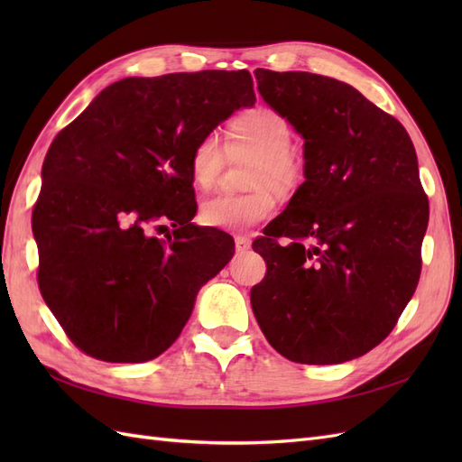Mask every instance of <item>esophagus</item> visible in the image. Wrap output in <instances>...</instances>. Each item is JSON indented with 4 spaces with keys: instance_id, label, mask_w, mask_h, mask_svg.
<instances>
[{
    "instance_id": "obj_1",
    "label": "esophagus",
    "mask_w": 462,
    "mask_h": 462,
    "mask_svg": "<svg viewBox=\"0 0 462 462\" xmlns=\"http://www.w3.org/2000/svg\"><path fill=\"white\" fill-rule=\"evenodd\" d=\"M250 239H246V236H235V246H236V253H246V250L250 248Z\"/></svg>"
}]
</instances>
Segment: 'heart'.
<instances>
[{
	"instance_id": "1",
	"label": "heart",
	"mask_w": 462,
	"mask_h": 462,
	"mask_svg": "<svg viewBox=\"0 0 462 462\" xmlns=\"http://www.w3.org/2000/svg\"><path fill=\"white\" fill-rule=\"evenodd\" d=\"M292 129L279 111L258 106L236 116L227 133L231 156L254 158L250 165L246 194H219L200 208L204 226L229 233H246L275 209L277 197L287 199L302 180V158L291 148ZM226 165V148L216 134H206L194 146L190 173L199 189H212Z\"/></svg>"
}]
</instances>
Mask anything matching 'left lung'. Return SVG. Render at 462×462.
I'll return each mask as SVG.
<instances>
[{
  "label": "left lung",
  "mask_w": 462,
  "mask_h": 462,
  "mask_svg": "<svg viewBox=\"0 0 462 462\" xmlns=\"http://www.w3.org/2000/svg\"><path fill=\"white\" fill-rule=\"evenodd\" d=\"M254 75L263 102L302 136L304 183L253 245L268 273L250 304L279 355L341 365L387 337L420 279L430 206L414 144L346 82Z\"/></svg>",
  "instance_id": "1"
}]
</instances>
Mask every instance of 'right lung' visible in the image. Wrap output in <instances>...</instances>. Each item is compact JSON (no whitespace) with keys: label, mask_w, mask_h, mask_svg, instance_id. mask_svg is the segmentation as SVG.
I'll return each instance as SVG.
<instances>
[{"label":"right lung","mask_w":462,"mask_h":462,"mask_svg":"<svg viewBox=\"0 0 462 462\" xmlns=\"http://www.w3.org/2000/svg\"><path fill=\"white\" fill-rule=\"evenodd\" d=\"M254 102L245 69L129 77L53 138L32 212L38 285L80 351L146 362L177 341L235 254L231 235L192 223V150ZM167 220L165 244L151 231Z\"/></svg>","instance_id":"1"}]
</instances>
